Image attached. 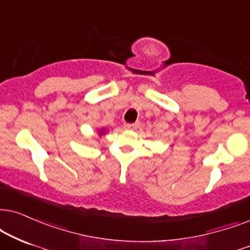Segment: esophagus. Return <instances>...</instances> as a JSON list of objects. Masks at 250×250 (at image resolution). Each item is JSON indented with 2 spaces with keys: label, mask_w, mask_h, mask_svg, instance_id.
<instances>
[{
  "label": "esophagus",
  "mask_w": 250,
  "mask_h": 250,
  "mask_svg": "<svg viewBox=\"0 0 250 250\" xmlns=\"http://www.w3.org/2000/svg\"><path fill=\"white\" fill-rule=\"evenodd\" d=\"M138 127V123H125V128L128 129V130H134Z\"/></svg>",
  "instance_id": "esophagus-1"
}]
</instances>
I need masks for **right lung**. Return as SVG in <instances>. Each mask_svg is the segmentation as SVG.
Masks as SVG:
<instances>
[{"label":"right lung","instance_id":"add662e5","mask_svg":"<svg viewBox=\"0 0 250 250\" xmlns=\"http://www.w3.org/2000/svg\"><path fill=\"white\" fill-rule=\"evenodd\" d=\"M99 135H104L105 134V129H99Z\"/></svg>","mask_w":250,"mask_h":250}]
</instances>
